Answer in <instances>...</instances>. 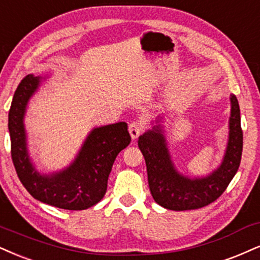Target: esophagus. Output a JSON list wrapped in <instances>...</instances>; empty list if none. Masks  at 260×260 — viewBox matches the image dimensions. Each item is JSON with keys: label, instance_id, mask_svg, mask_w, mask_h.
<instances>
[{"label": "esophagus", "instance_id": "34e87169", "mask_svg": "<svg viewBox=\"0 0 260 260\" xmlns=\"http://www.w3.org/2000/svg\"><path fill=\"white\" fill-rule=\"evenodd\" d=\"M143 131V124L141 120H134L133 123H130L129 125V133L133 140H135L139 137Z\"/></svg>", "mask_w": 260, "mask_h": 260}]
</instances>
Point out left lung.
Instances as JSON below:
<instances>
[{"label":"left lung","mask_w":260,"mask_h":260,"mask_svg":"<svg viewBox=\"0 0 260 260\" xmlns=\"http://www.w3.org/2000/svg\"><path fill=\"white\" fill-rule=\"evenodd\" d=\"M230 100L228 148L220 168L208 177L188 179L176 172L159 125L139 139V147L146 160L149 190L160 206L174 211L205 207L216 201L232 182L241 161L243 134L238 99L232 95Z\"/></svg>","instance_id":"left-lung-1"}]
</instances>
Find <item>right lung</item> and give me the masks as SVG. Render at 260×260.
Here are the masks:
<instances>
[{
	"label": "right lung",
	"mask_w": 260,
	"mask_h": 260,
	"mask_svg": "<svg viewBox=\"0 0 260 260\" xmlns=\"http://www.w3.org/2000/svg\"><path fill=\"white\" fill-rule=\"evenodd\" d=\"M38 84V77H24L9 110L11 154L18 177L28 193L44 204L73 211L94 206L105 197L108 176L118 153L129 146L131 137L127 124L121 121L94 129L69 169L60 174L41 176L28 159L22 124L25 107Z\"/></svg>",
	"instance_id": "add662e5"
}]
</instances>
